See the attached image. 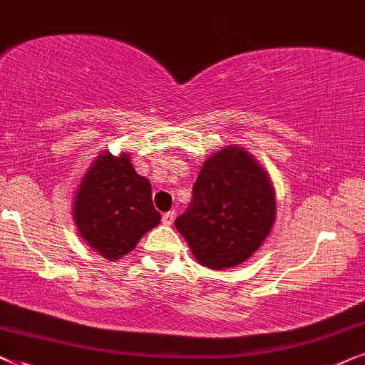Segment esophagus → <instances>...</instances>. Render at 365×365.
Instances as JSON below:
<instances>
[{
    "mask_svg": "<svg viewBox=\"0 0 365 365\" xmlns=\"http://www.w3.org/2000/svg\"><path fill=\"white\" fill-rule=\"evenodd\" d=\"M173 220H175V212H173V210H170V212H167V213H163L162 222L165 223V225H172Z\"/></svg>",
    "mask_w": 365,
    "mask_h": 365,
    "instance_id": "obj_1",
    "label": "esophagus"
}]
</instances>
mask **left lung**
Segmentation results:
<instances>
[{
  "label": "left lung",
  "instance_id": "8db88e82",
  "mask_svg": "<svg viewBox=\"0 0 365 365\" xmlns=\"http://www.w3.org/2000/svg\"><path fill=\"white\" fill-rule=\"evenodd\" d=\"M275 220V195L264 168L244 148H223L203 163L192 202L175 227L208 269H230L262 245Z\"/></svg>",
  "mask_w": 365,
  "mask_h": 365
}]
</instances>
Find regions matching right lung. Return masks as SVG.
I'll return each instance as SVG.
<instances>
[{
	"label": "right lung",
	"instance_id": "add662e5",
	"mask_svg": "<svg viewBox=\"0 0 365 365\" xmlns=\"http://www.w3.org/2000/svg\"><path fill=\"white\" fill-rule=\"evenodd\" d=\"M80 235L100 255L116 260L160 223L148 178L140 177L128 155H100L81 182L73 207Z\"/></svg>",
	"mask_w": 365,
	"mask_h": 365
}]
</instances>
